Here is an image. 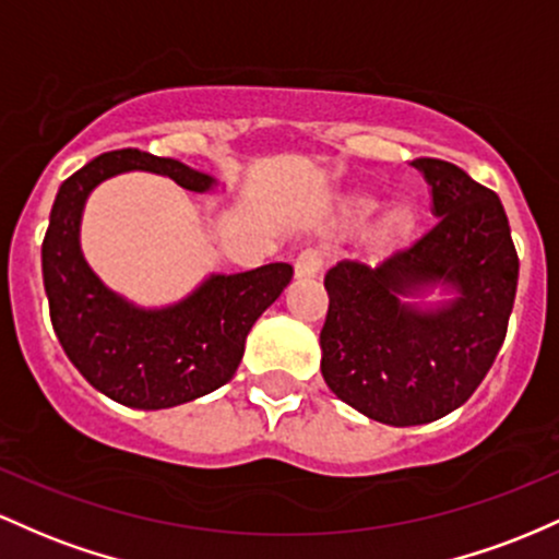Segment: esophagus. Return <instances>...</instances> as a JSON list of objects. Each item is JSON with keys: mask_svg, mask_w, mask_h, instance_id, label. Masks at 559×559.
<instances>
[{"mask_svg": "<svg viewBox=\"0 0 559 559\" xmlns=\"http://www.w3.org/2000/svg\"><path fill=\"white\" fill-rule=\"evenodd\" d=\"M322 263H324L322 250H317V248L304 250V253L296 259V277H317L319 269H322Z\"/></svg>", "mask_w": 559, "mask_h": 559, "instance_id": "34e87169", "label": "esophagus"}]
</instances>
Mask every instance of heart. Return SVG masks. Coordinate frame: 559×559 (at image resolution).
Returning <instances> with one entry per match:
<instances>
[{
  "instance_id": "b5f03b06",
  "label": "heart",
  "mask_w": 559,
  "mask_h": 559,
  "mask_svg": "<svg viewBox=\"0 0 559 559\" xmlns=\"http://www.w3.org/2000/svg\"><path fill=\"white\" fill-rule=\"evenodd\" d=\"M372 209H374L372 200H359V203H356V216H361V218L369 216ZM404 227H406V216H401V213H399V216H393L391 222H388V231H391V235H393V231H401Z\"/></svg>"
}]
</instances>
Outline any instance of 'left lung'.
<instances>
[{"label": "left lung", "mask_w": 559, "mask_h": 559, "mask_svg": "<svg viewBox=\"0 0 559 559\" xmlns=\"http://www.w3.org/2000/svg\"><path fill=\"white\" fill-rule=\"evenodd\" d=\"M412 166L430 185L436 224L380 266H332L319 335L330 391L393 428L441 419L473 396L504 343L520 269L497 192L454 163ZM436 286L452 298L414 300Z\"/></svg>", "instance_id": "8db88e82"}]
</instances>
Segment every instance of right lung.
Segmentation results:
<instances>
[{
  "label": "right lung",
  "instance_id": "obj_1",
  "mask_svg": "<svg viewBox=\"0 0 559 559\" xmlns=\"http://www.w3.org/2000/svg\"><path fill=\"white\" fill-rule=\"evenodd\" d=\"M150 171L190 192L218 181L181 160L140 150H112L60 185L41 242V274L55 335L92 388L131 406L168 409L231 380L246 337L293 277L290 263H266L240 274H211L190 296L144 309L112 293L81 253V213L105 179Z\"/></svg>",
  "mask_w": 559,
  "mask_h": 559
}]
</instances>
